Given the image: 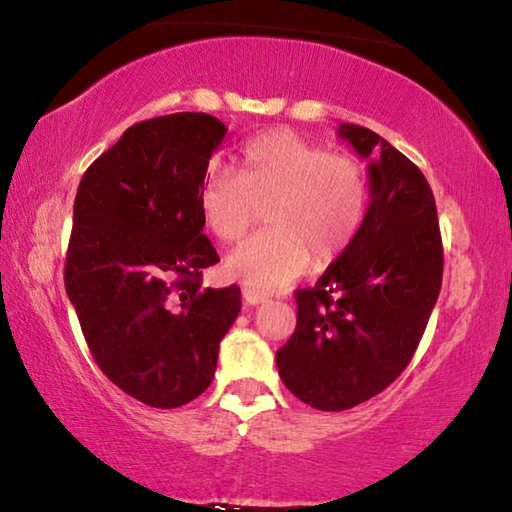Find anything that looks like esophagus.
I'll use <instances>...</instances> for the list:
<instances>
[{"label": "esophagus", "instance_id": "34e87169", "mask_svg": "<svg viewBox=\"0 0 512 512\" xmlns=\"http://www.w3.org/2000/svg\"><path fill=\"white\" fill-rule=\"evenodd\" d=\"M244 298H246V302H250V305H262V302H268L266 293H259L253 289H244Z\"/></svg>", "mask_w": 512, "mask_h": 512}]
</instances>
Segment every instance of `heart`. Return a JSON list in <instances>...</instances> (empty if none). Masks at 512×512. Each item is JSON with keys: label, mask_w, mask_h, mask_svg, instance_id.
<instances>
[{"label": "heart", "mask_w": 512, "mask_h": 512, "mask_svg": "<svg viewBox=\"0 0 512 512\" xmlns=\"http://www.w3.org/2000/svg\"><path fill=\"white\" fill-rule=\"evenodd\" d=\"M368 176L350 155L291 131L250 140L237 173L212 171L201 187V214L216 239L237 241L266 205L271 228L246 239L225 271L257 291H275L305 271L327 266L357 239L368 212Z\"/></svg>", "instance_id": "b5f03b06"}]
</instances>
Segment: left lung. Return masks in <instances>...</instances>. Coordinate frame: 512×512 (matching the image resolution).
Here are the masks:
<instances>
[{
  "label": "left lung",
  "mask_w": 512,
  "mask_h": 512,
  "mask_svg": "<svg viewBox=\"0 0 512 512\" xmlns=\"http://www.w3.org/2000/svg\"><path fill=\"white\" fill-rule=\"evenodd\" d=\"M339 135L370 158L366 221L316 287L296 291V332L275 354L284 386L318 411L352 409L402 375L443 284L427 178L370 128L341 124Z\"/></svg>",
  "instance_id": "left-lung-1"
}]
</instances>
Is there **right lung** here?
Wrapping results in <instances>:
<instances>
[{
    "instance_id": "add662e5",
    "label": "right lung",
    "mask_w": 512,
    "mask_h": 512,
    "mask_svg": "<svg viewBox=\"0 0 512 512\" xmlns=\"http://www.w3.org/2000/svg\"><path fill=\"white\" fill-rule=\"evenodd\" d=\"M225 128L176 112L126 128L83 173L65 289L97 366L155 409L212 384L219 343L241 309L237 284L203 289L219 262L203 235L201 187Z\"/></svg>"
}]
</instances>
